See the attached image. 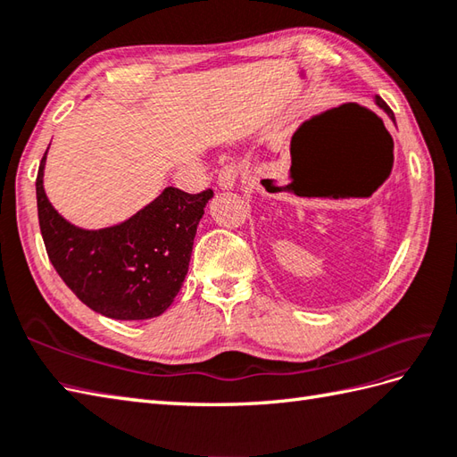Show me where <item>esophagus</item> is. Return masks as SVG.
Listing matches in <instances>:
<instances>
[{
	"label": "esophagus",
	"instance_id": "1",
	"mask_svg": "<svg viewBox=\"0 0 457 457\" xmlns=\"http://www.w3.org/2000/svg\"><path fill=\"white\" fill-rule=\"evenodd\" d=\"M239 174H241L239 164H236V162H228V164H223V167H221V169H220V172H218V187H220V188H223V190H231V188H236Z\"/></svg>",
	"mask_w": 457,
	"mask_h": 457
}]
</instances>
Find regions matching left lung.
I'll return each instance as SVG.
<instances>
[{"label":"left lung","mask_w":457,"mask_h":457,"mask_svg":"<svg viewBox=\"0 0 457 457\" xmlns=\"http://www.w3.org/2000/svg\"><path fill=\"white\" fill-rule=\"evenodd\" d=\"M375 102H377V105H381V108L386 112V113H389V118L395 121V113H393V110L389 108V105H386L381 98H378V96H377V98H375Z\"/></svg>","instance_id":"8db88e82"}]
</instances>
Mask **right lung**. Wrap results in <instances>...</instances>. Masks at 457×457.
Instances as JSON below:
<instances>
[{"mask_svg":"<svg viewBox=\"0 0 457 457\" xmlns=\"http://www.w3.org/2000/svg\"><path fill=\"white\" fill-rule=\"evenodd\" d=\"M46 153L37 172L38 226L46 255L66 287L94 312L113 320L162 314L188 273L194 236L212 188L188 194L164 188L157 200L120 226L74 228L43 188Z\"/></svg>","mask_w":457,"mask_h":457,"instance_id":"right-lung-1","label":"right lung"}]
</instances>
